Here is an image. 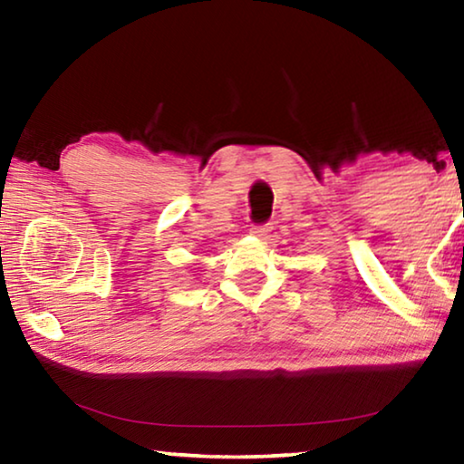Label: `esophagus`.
<instances>
[{"label":"esophagus","instance_id":"obj_1","mask_svg":"<svg viewBox=\"0 0 464 464\" xmlns=\"http://www.w3.org/2000/svg\"><path fill=\"white\" fill-rule=\"evenodd\" d=\"M268 231H270L268 225H251V229H249V233L256 235V237H266Z\"/></svg>","mask_w":464,"mask_h":464}]
</instances>
